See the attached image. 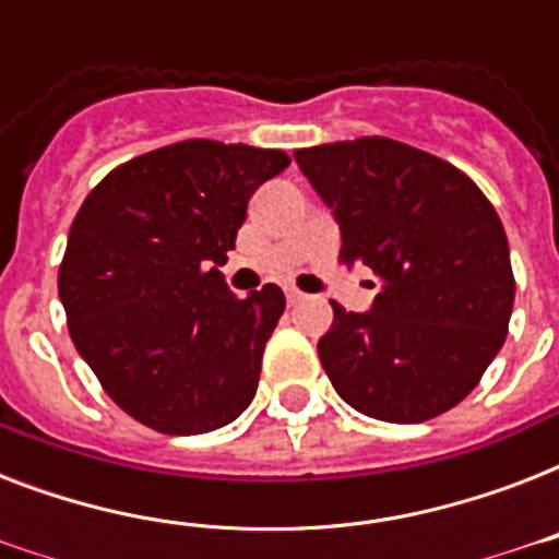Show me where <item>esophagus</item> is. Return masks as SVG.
<instances>
[{"label":"esophagus","mask_w":559,"mask_h":559,"mask_svg":"<svg viewBox=\"0 0 559 559\" xmlns=\"http://www.w3.org/2000/svg\"><path fill=\"white\" fill-rule=\"evenodd\" d=\"M305 298V293H298V289H287V305H298Z\"/></svg>","instance_id":"1"}]
</instances>
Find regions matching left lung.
I'll list each match as a JSON object with an SVG mask.
<instances>
[{
	"label": "left lung",
	"instance_id": "left-lung-1",
	"mask_svg": "<svg viewBox=\"0 0 559 559\" xmlns=\"http://www.w3.org/2000/svg\"><path fill=\"white\" fill-rule=\"evenodd\" d=\"M342 231V263L382 281L371 310L333 305L319 359L340 397L389 424H424L476 389L508 336L511 249L467 174L394 139L296 151Z\"/></svg>",
	"mask_w": 559,
	"mask_h": 559
}]
</instances>
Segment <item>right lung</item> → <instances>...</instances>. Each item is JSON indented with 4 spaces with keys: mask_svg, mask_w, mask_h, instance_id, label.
I'll list each match as a JSON object with an SVG mask.
<instances>
[{
    "mask_svg": "<svg viewBox=\"0 0 559 559\" xmlns=\"http://www.w3.org/2000/svg\"><path fill=\"white\" fill-rule=\"evenodd\" d=\"M287 165L191 139L118 165L83 200L57 289L78 354L139 424L200 435L252 403L287 301L275 284L235 296L219 266L249 197Z\"/></svg>",
    "mask_w": 559,
    "mask_h": 559,
    "instance_id": "obj_1",
    "label": "right lung"
}]
</instances>
